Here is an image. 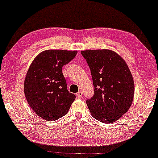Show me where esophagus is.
<instances>
[{"label":"esophagus","mask_w":158,"mask_h":158,"mask_svg":"<svg viewBox=\"0 0 158 158\" xmlns=\"http://www.w3.org/2000/svg\"><path fill=\"white\" fill-rule=\"evenodd\" d=\"M76 96H77V99H81V98L82 97V92H77V94H76Z\"/></svg>","instance_id":"obj_1"}]
</instances>
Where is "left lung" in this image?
<instances>
[{
	"label": "left lung",
	"instance_id": "1",
	"mask_svg": "<svg viewBox=\"0 0 158 158\" xmlns=\"http://www.w3.org/2000/svg\"><path fill=\"white\" fill-rule=\"evenodd\" d=\"M89 67L94 93L86 100L92 115L112 123L129 110L134 93V80L125 61L110 50L81 51Z\"/></svg>",
	"mask_w": 158,
	"mask_h": 158
}]
</instances>
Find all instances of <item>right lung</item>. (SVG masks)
Masks as SVG:
<instances>
[{"instance_id":"add662e5","label":"right lung","mask_w":158,"mask_h":158,"mask_svg":"<svg viewBox=\"0 0 158 158\" xmlns=\"http://www.w3.org/2000/svg\"><path fill=\"white\" fill-rule=\"evenodd\" d=\"M77 55V51L48 50L40 53L28 69L24 94L36 115L54 121L66 115L76 95L67 89L62 67Z\"/></svg>"}]
</instances>
